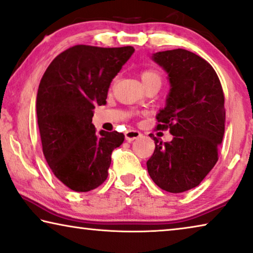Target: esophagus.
Instances as JSON below:
<instances>
[{"mask_svg": "<svg viewBox=\"0 0 253 253\" xmlns=\"http://www.w3.org/2000/svg\"><path fill=\"white\" fill-rule=\"evenodd\" d=\"M141 136H142V134L139 133L138 130H134V129H128V130H126V133H125L126 141H128V142L134 141V139H136V138L141 137Z\"/></svg>", "mask_w": 253, "mask_h": 253, "instance_id": "34e87169", "label": "esophagus"}]
</instances>
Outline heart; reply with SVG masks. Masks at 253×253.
Masks as SVG:
<instances>
[{
  "label": "heart",
  "instance_id": "b5f03b06",
  "mask_svg": "<svg viewBox=\"0 0 253 253\" xmlns=\"http://www.w3.org/2000/svg\"><path fill=\"white\" fill-rule=\"evenodd\" d=\"M141 79L144 86L152 84V83H158V84L161 85L163 77H161V74L159 71L156 69H145L141 73Z\"/></svg>",
  "mask_w": 253,
  "mask_h": 253
}]
</instances>
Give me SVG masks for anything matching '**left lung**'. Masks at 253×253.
<instances>
[{
    "label": "left lung",
    "instance_id": "obj_1",
    "mask_svg": "<svg viewBox=\"0 0 253 253\" xmlns=\"http://www.w3.org/2000/svg\"><path fill=\"white\" fill-rule=\"evenodd\" d=\"M152 59L167 71L170 92L157 115V129L174 136L163 142L150 134L156 149L146 163L154 183L170 193L197 187L218 161L225 131V97L209 62L183 48L157 52Z\"/></svg>",
    "mask_w": 253,
    "mask_h": 253
}]
</instances>
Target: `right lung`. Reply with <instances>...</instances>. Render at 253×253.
<instances>
[{
	"label": "right lung",
	"instance_id": "obj_1",
	"mask_svg": "<svg viewBox=\"0 0 253 253\" xmlns=\"http://www.w3.org/2000/svg\"><path fill=\"white\" fill-rule=\"evenodd\" d=\"M133 46L75 45L50 63L36 99L43 153L56 178L70 190L88 192L107 179L111 153L125 135L96 129L95 105L107 103L112 79L134 53Z\"/></svg>",
	"mask_w": 253,
	"mask_h": 253
}]
</instances>
